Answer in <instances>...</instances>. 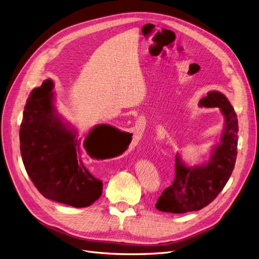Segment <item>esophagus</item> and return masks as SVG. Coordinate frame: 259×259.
Returning a JSON list of instances; mask_svg holds the SVG:
<instances>
[{
    "mask_svg": "<svg viewBox=\"0 0 259 259\" xmlns=\"http://www.w3.org/2000/svg\"><path fill=\"white\" fill-rule=\"evenodd\" d=\"M138 130L140 131V126H138V123H137L136 126H134V137H135V138H138V137H137V135H136V131H137V134H138Z\"/></svg>",
    "mask_w": 259,
    "mask_h": 259,
    "instance_id": "34e87169",
    "label": "esophagus"
}]
</instances>
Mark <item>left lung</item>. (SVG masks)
I'll list each match as a JSON object with an SVG mask.
<instances>
[{"label":"left lung","mask_w":259,"mask_h":259,"mask_svg":"<svg viewBox=\"0 0 259 259\" xmlns=\"http://www.w3.org/2000/svg\"><path fill=\"white\" fill-rule=\"evenodd\" d=\"M200 106L219 108L225 117L221 141L206 164L187 166L179 154L176 156V176L172 184L158 199L156 208L170 213H186L209 205L229 180L237 155V117L228 98L211 91L200 100Z\"/></svg>","instance_id":"8db88e82"}]
</instances>
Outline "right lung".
Returning a JSON list of instances; mask_svg holds the SVG:
<instances>
[{"instance_id":"1","label":"right lung","mask_w":259,"mask_h":259,"mask_svg":"<svg viewBox=\"0 0 259 259\" xmlns=\"http://www.w3.org/2000/svg\"><path fill=\"white\" fill-rule=\"evenodd\" d=\"M53 80L47 79L27 99L20 130V148L25 169L37 190L57 203L76 208L92 205L102 193V182L82 163L83 147L102 149L117 128L98 124L77 138L55 110Z\"/></svg>"}]
</instances>
